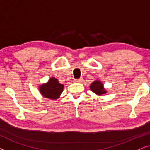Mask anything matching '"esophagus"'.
Returning <instances> with one entry per match:
<instances>
[{"label":"esophagus","instance_id":"esophagus-1","mask_svg":"<svg viewBox=\"0 0 150 150\" xmlns=\"http://www.w3.org/2000/svg\"><path fill=\"white\" fill-rule=\"evenodd\" d=\"M83 78H81V79H75L74 80V82H76V83H82V82H83Z\"/></svg>","mask_w":150,"mask_h":150}]
</instances>
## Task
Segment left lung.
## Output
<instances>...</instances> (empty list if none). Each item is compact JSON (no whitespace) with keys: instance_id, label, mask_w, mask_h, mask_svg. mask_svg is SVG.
Returning <instances> with one entry per match:
<instances>
[{"instance_id":"obj_1","label":"left lung","mask_w":150,"mask_h":150,"mask_svg":"<svg viewBox=\"0 0 150 150\" xmlns=\"http://www.w3.org/2000/svg\"><path fill=\"white\" fill-rule=\"evenodd\" d=\"M90 89L97 95H102V94L106 93V91L104 88L103 84L99 80H96L91 84Z\"/></svg>"}]
</instances>
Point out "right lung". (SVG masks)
<instances>
[{
  "label": "right lung",
  "instance_id": "add662e5",
  "mask_svg": "<svg viewBox=\"0 0 150 150\" xmlns=\"http://www.w3.org/2000/svg\"><path fill=\"white\" fill-rule=\"evenodd\" d=\"M63 87L64 85L59 83L58 80L52 77L48 80V83L41 85L39 89L44 97L49 99L57 100L63 92Z\"/></svg>",
  "mask_w": 150,
  "mask_h": 150
}]
</instances>
